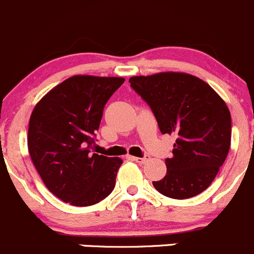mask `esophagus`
<instances>
[{"instance_id": "34e87169", "label": "esophagus", "mask_w": 254, "mask_h": 254, "mask_svg": "<svg viewBox=\"0 0 254 254\" xmlns=\"http://www.w3.org/2000/svg\"><path fill=\"white\" fill-rule=\"evenodd\" d=\"M148 160H150V156L148 155H145L143 157H134V161H136L137 163H146Z\"/></svg>"}]
</instances>
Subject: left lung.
<instances>
[{"label": "left lung", "mask_w": 254, "mask_h": 254, "mask_svg": "<svg viewBox=\"0 0 254 254\" xmlns=\"http://www.w3.org/2000/svg\"><path fill=\"white\" fill-rule=\"evenodd\" d=\"M130 86L157 120L162 134L176 135L167 173L152 182L163 195L188 199L204 191L225 162L231 143V114L203 79L183 72L134 76Z\"/></svg>", "instance_id": "1"}]
</instances>
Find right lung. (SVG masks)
I'll return each instance as SVG.
<instances>
[{
  "label": "right lung",
  "instance_id": "1",
  "mask_svg": "<svg viewBox=\"0 0 254 254\" xmlns=\"http://www.w3.org/2000/svg\"><path fill=\"white\" fill-rule=\"evenodd\" d=\"M123 77L76 75L48 92L33 109L28 150L47 188L73 206L99 203L112 193L119 157L92 153L103 109Z\"/></svg>",
  "mask_w": 254,
  "mask_h": 254
}]
</instances>
